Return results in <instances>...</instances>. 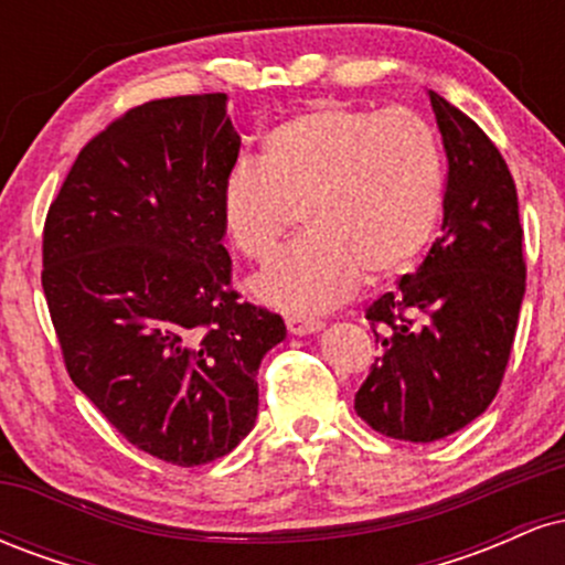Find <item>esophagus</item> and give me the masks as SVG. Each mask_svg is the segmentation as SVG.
Listing matches in <instances>:
<instances>
[{
    "mask_svg": "<svg viewBox=\"0 0 565 565\" xmlns=\"http://www.w3.org/2000/svg\"><path fill=\"white\" fill-rule=\"evenodd\" d=\"M287 329L291 334H316L323 329V321H319V319H287Z\"/></svg>",
    "mask_w": 565,
    "mask_h": 565,
    "instance_id": "esophagus-1",
    "label": "esophagus"
}]
</instances>
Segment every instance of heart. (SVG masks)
Here are the masks:
<instances>
[{
  "label": "heart",
  "instance_id": "heart-1",
  "mask_svg": "<svg viewBox=\"0 0 565 565\" xmlns=\"http://www.w3.org/2000/svg\"><path fill=\"white\" fill-rule=\"evenodd\" d=\"M446 196L436 129L406 108L319 103L238 157L220 217L249 260H268L302 206L310 233L252 278V295L295 316L321 313L372 281L412 270L436 236Z\"/></svg>",
  "mask_w": 565,
  "mask_h": 565
}]
</instances>
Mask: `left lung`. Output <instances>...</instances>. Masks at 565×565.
<instances>
[{"mask_svg":"<svg viewBox=\"0 0 565 565\" xmlns=\"http://www.w3.org/2000/svg\"><path fill=\"white\" fill-rule=\"evenodd\" d=\"M444 138L440 236L425 263L366 310L382 355L355 412L387 438L430 444L481 417L502 385L526 291L518 191L502 153L438 93Z\"/></svg>","mask_w":565,"mask_h":565,"instance_id":"obj_1","label":"left lung"}]
</instances>
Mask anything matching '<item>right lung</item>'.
Wrapping results in <instances>:
<instances>
[{"label": "right lung", "instance_id": "1", "mask_svg": "<svg viewBox=\"0 0 565 565\" xmlns=\"http://www.w3.org/2000/svg\"><path fill=\"white\" fill-rule=\"evenodd\" d=\"M225 93L142 103L82 148L50 204L42 289L74 385L129 444L193 468L257 419L284 319L231 289Z\"/></svg>", "mask_w": 565, "mask_h": 565}]
</instances>
